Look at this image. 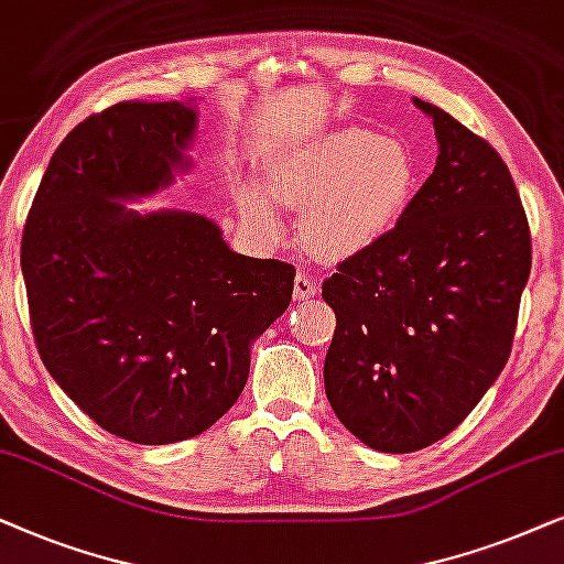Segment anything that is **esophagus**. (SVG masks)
I'll use <instances>...</instances> for the list:
<instances>
[{"instance_id": "1", "label": "esophagus", "mask_w": 564, "mask_h": 564, "mask_svg": "<svg viewBox=\"0 0 564 564\" xmlns=\"http://www.w3.org/2000/svg\"><path fill=\"white\" fill-rule=\"evenodd\" d=\"M317 294V281L310 273H302L299 270L296 278H294V299L296 302H304V299H312Z\"/></svg>"}]
</instances>
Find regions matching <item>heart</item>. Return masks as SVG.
Returning a JSON list of instances; mask_svg holds the SVG:
<instances>
[{"instance_id":"heart-1","label":"heart","mask_w":564,"mask_h":564,"mask_svg":"<svg viewBox=\"0 0 564 564\" xmlns=\"http://www.w3.org/2000/svg\"><path fill=\"white\" fill-rule=\"evenodd\" d=\"M265 183L283 204L306 208L304 235L319 252L345 258L369 250L402 221L420 172L402 141L337 129L275 152ZM239 208L262 229L278 227L273 200L258 185L239 191Z\"/></svg>"}]
</instances>
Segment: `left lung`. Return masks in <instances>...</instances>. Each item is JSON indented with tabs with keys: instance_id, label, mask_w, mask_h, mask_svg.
<instances>
[{
	"instance_id": "left-lung-1",
	"label": "left lung",
	"mask_w": 564,
	"mask_h": 564,
	"mask_svg": "<svg viewBox=\"0 0 564 564\" xmlns=\"http://www.w3.org/2000/svg\"><path fill=\"white\" fill-rule=\"evenodd\" d=\"M438 160L408 214L322 283L335 310L325 392L366 446L441 441L500 377L531 273L521 195L500 154L431 102Z\"/></svg>"
}]
</instances>
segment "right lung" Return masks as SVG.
Here are the masks:
<instances>
[{
  "instance_id": "right-lung-1",
  "label": "right lung",
  "mask_w": 564,
  "mask_h": 564,
  "mask_svg": "<svg viewBox=\"0 0 564 564\" xmlns=\"http://www.w3.org/2000/svg\"><path fill=\"white\" fill-rule=\"evenodd\" d=\"M198 112L129 100L72 129L22 229L30 327L56 384L144 446L212 427L250 373V345L289 310L294 265L229 250L212 219L120 200L170 185Z\"/></svg>"
}]
</instances>
